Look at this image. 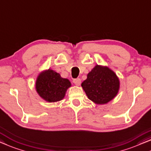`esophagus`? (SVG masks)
<instances>
[{"mask_svg":"<svg viewBox=\"0 0 151 151\" xmlns=\"http://www.w3.org/2000/svg\"><path fill=\"white\" fill-rule=\"evenodd\" d=\"M73 83L76 85V86H80L81 84V80L80 79V78H76V79H74Z\"/></svg>","mask_w":151,"mask_h":151,"instance_id":"34e87169","label":"esophagus"}]
</instances>
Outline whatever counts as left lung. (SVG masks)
Segmentation results:
<instances>
[{"label":"left lung","mask_w":151,"mask_h":151,"mask_svg":"<svg viewBox=\"0 0 151 151\" xmlns=\"http://www.w3.org/2000/svg\"><path fill=\"white\" fill-rule=\"evenodd\" d=\"M87 97L97 105L108 104L119 93V78L107 66L97 65L81 84Z\"/></svg>","instance_id":"8db88e82"}]
</instances>
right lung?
<instances>
[{
  "label": "right lung",
  "mask_w": 151,
  "mask_h": 151,
  "mask_svg": "<svg viewBox=\"0 0 151 151\" xmlns=\"http://www.w3.org/2000/svg\"><path fill=\"white\" fill-rule=\"evenodd\" d=\"M71 84L68 79L63 78L52 69L41 71L37 78V93L45 101L54 103L64 99L66 92Z\"/></svg>",
  "instance_id": "right-lung-1"
}]
</instances>
